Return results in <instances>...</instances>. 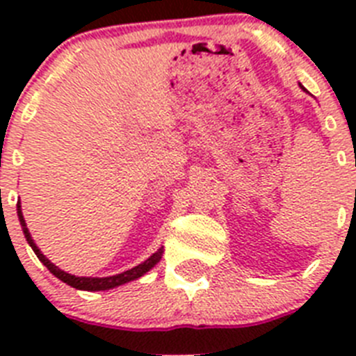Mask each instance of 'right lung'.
Segmentation results:
<instances>
[{
	"label": "right lung",
	"instance_id": "right-lung-1",
	"mask_svg": "<svg viewBox=\"0 0 356 356\" xmlns=\"http://www.w3.org/2000/svg\"><path fill=\"white\" fill-rule=\"evenodd\" d=\"M17 216H19V221H21V226H23L24 237H26V241H28V244L31 246V250L35 251V254L39 257L40 262L48 267L49 273H53L56 278L62 280L64 284L71 285V287H74V289H80V291H108V289H114V287H118V285L128 284V282H131V280H137V278H140L143 275H146L151 267L155 266L156 262H160V259H162L163 248H160L156 253L151 254L146 262L139 264L137 267H134V269H130V271L121 273V275L108 276V278H81V276L67 275V273H64L56 266H53V264L49 262V260L46 259L42 253H40L39 248L35 246V242H33V238H31L30 232H28V228H26V222H24V217H23V212H21V205H19V201H17Z\"/></svg>",
	"mask_w": 356,
	"mask_h": 356
}]
</instances>
